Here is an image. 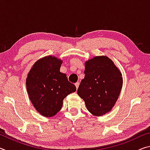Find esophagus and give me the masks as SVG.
<instances>
[{"mask_svg":"<svg viewBox=\"0 0 150 150\" xmlns=\"http://www.w3.org/2000/svg\"><path fill=\"white\" fill-rule=\"evenodd\" d=\"M75 85V87H76V88H77H77H79V82L76 83Z\"/></svg>","mask_w":150,"mask_h":150,"instance_id":"1","label":"esophagus"}]
</instances>
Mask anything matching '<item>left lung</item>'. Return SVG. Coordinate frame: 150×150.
Here are the masks:
<instances>
[{
    "label": "left lung",
    "mask_w": 150,
    "mask_h": 150,
    "mask_svg": "<svg viewBox=\"0 0 150 150\" xmlns=\"http://www.w3.org/2000/svg\"><path fill=\"white\" fill-rule=\"evenodd\" d=\"M85 77L77 94L87 110L96 116L110 112L121 92L123 78L120 69L105 55L95 56L85 63Z\"/></svg>",
    "instance_id": "obj_1"
}]
</instances>
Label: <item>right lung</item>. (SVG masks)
I'll use <instances>...</instances> for the list:
<instances>
[{"label":"right lung","mask_w":150,"mask_h":150,"mask_svg":"<svg viewBox=\"0 0 150 150\" xmlns=\"http://www.w3.org/2000/svg\"><path fill=\"white\" fill-rule=\"evenodd\" d=\"M63 61L48 55L35 62L28 73L26 85L29 98L42 116L52 117L59 112L63 100L76 91L67 75L60 72Z\"/></svg>","instance_id":"add662e5"}]
</instances>
